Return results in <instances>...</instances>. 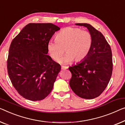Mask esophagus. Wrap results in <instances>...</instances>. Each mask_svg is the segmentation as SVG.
Listing matches in <instances>:
<instances>
[{"mask_svg": "<svg viewBox=\"0 0 125 125\" xmlns=\"http://www.w3.org/2000/svg\"><path fill=\"white\" fill-rule=\"evenodd\" d=\"M67 68H68V67H67V66H62V70H67Z\"/></svg>", "mask_w": 125, "mask_h": 125, "instance_id": "esophagus-1", "label": "esophagus"}]
</instances>
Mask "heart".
Wrapping results in <instances>:
<instances>
[{
  "mask_svg": "<svg viewBox=\"0 0 125 125\" xmlns=\"http://www.w3.org/2000/svg\"><path fill=\"white\" fill-rule=\"evenodd\" d=\"M93 45V37L87 31L80 28H65L57 33L55 40H50L48 49L52 58L58 61L66 53L61 62L67 63L73 60L81 62L87 57Z\"/></svg>",
  "mask_w": 125,
  "mask_h": 125,
  "instance_id": "b5f03b06",
  "label": "heart"
}]
</instances>
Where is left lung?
<instances>
[{"label":"left lung","mask_w":125,"mask_h":125,"mask_svg":"<svg viewBox=\"0 0 125 125\" xmlns=\"http://www.w3.org/2000/svg\"><path fill=\"white\" fill-rule=\"evenodd\" d=\"M86 27L93 37V45L87 57L69 67L72 73L70 86L80 98L92 99L103 92L110 80L113 70L111 48L103 34L88 23Z\"/></svg>","instance_id":"1"}]
</instances>
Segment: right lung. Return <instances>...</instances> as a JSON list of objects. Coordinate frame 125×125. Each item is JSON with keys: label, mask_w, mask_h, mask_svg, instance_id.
I'll use <instances>...</instances> for the list:
<instances>
[{"label": "right lung", "mask_w": 125, "mask_h": 125, "mask_svg": "<svg viewBox=\"0 0 125 125\" xmlns=\"http://www.w3.org/2000/svg\"><path fill=\"white\" fill-rule=\"evenodd\" d=\"M59 30L53 23H31L11 42L7 60L9 77L26 99L42 100L53 89L61 67L47 55L48 43Z\"/></svg>", "instance_id": "1"}]
</instances>
